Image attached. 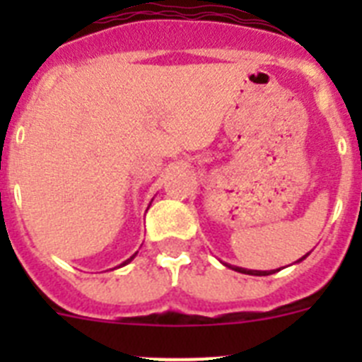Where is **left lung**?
Wrapping results in <instances>:
<instances>
[{
    "instance_id": "1",
    "label": "left lung",
    "mask_w": 362,
    "mask_h": 362,
    "mask_svg": "<svg viewBox=\"0 0 362 362\" xmlns=\"http://www.w3.org/2000/svg\"><path fill=\"white\" fill-rule=\"evenodd\" d=\"M306 257H308V254H306V255H303V257H300L299 261H303V259H306ZM299 261H297V263H299ZM226 267H230V268H232V270H235V272H241V274H248V276H270V274H274V272H276V270H270V272H261V270H246V268L232 267V264H226Z\"/></svg>"
}]
</instances>
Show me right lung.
Masks as SVG:
<instances>
[{"instance_id":"add662e5","label":"right lung","mask_w":362,"mask_h":362,"mask_svg":"<svg viewBox=\"0 0 362 362\" xmlns=\"http://www.w3.org/2000/svg\"><path fill=\"white\" fill-rule=\"evenodd\" d=\"M134 257H136V254H134V255H132V257H130V259H127V261H124V263H123V264H121V267H124V264H129V263H130V261H132V259H134Z\"/></svg>"}]
</instances>
